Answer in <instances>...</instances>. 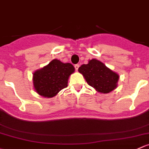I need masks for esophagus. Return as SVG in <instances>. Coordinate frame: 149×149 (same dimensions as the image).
Here are the masks:
<instances>
[{
    "instance_id": "34e87169",
    "label": "esophagus",
    "mask_w": 149,
    "mask_h": 149,
    "mask_svg": "<svg viewBox=\"0 0 149 149\" xmlns=\"http://www.w3.org/2000/svg\"><path fill=\"white\" fill-rule=\"evenodd\" d=\"M74 67H75V69H76V71H77V70H79V64H76V65H74Z\"/></svg>"
}]
</instances>
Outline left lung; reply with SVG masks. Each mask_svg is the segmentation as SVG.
Segmentation results:
<instances>
[{
	"label": "left lung",
	"mask_w": 149,
	"mask_h": 149,
	"mask_svg": "<svg viewBox=\"0 0 149 149\" xmlns=\"http://www.w3.org/2000/svg\"><path fill=\"white\" fill-rule=\"evenodd\" d=\"M79 72L84 76L88 84L99 93H110L118 85V74L96 59H92L87 64L81 65Z\"/></svg>",
	"instance_id": "obj_1"
}]
</instances>
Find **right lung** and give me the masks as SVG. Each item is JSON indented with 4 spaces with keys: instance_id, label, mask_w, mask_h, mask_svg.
Segmentation results:
<instances>
[{
    "instance_id": "obj_1",
    "label": "right lung",
    "mask_w": 149,
    "mask_h": 149,
    "mask_svg": "<svg viewBox=\"0 0 149 149\" xmlns=\"http://www.w3.org/2000/svg\"><path fill=\"white\" fill-rule=\"evenodd\" d=\"M75 68L69 63L54 59L43 68L33 73V86L39 95L51 98L68 86V80Z\"/></svg>"
}]
</instances>
